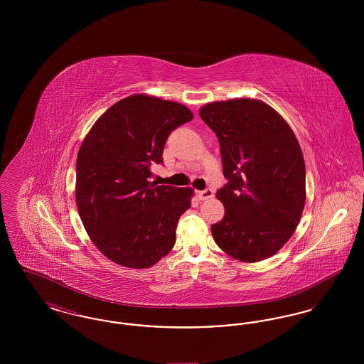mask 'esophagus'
I'll list each match as a JSON object with an SVG mask.
<instances>
[{
	"mask_svg": "<svg viewBox=\"0 0 364 364\" xmlns=\"http://www.w3.org/2000/svg\"><path fill=\"white\" fill-rule=\"evenodd\" d=\"M198 196H199V199H200V200H206V199H210V198H213V196H214V191L211 190V188L198 191Z\"/></svg>",
	"mask_w": 364,
	"mask_h": 364,
	"instance_id": "obj_1",
	"label": "esophagus"
}]
</instances>
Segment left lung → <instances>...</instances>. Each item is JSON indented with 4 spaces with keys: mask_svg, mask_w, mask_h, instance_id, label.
<instances>
[{
    "mask_svg": "<svg viewBox=\"0 0 364 364\" xmlns=\"http://www.w3.org/2000/svg\"><path fill=\"white\" fill-rule=\"evenodd\" d=\"M199 114L218 138L228 180L217 191L225 217L211 225L214 242L236 259H266L291 239L304 208L299 141L277 112L257 100L213 102Z\"/></svg>",
    "mask_w": 364,
    "mask_h": 364,
    "instance_id": "8db88e82",
    "label": "left lung"
}]
</instances>
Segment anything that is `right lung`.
Masks as SVG:
<instances>
[{
    "label": "right lung",
    "mask_w": 364,
    "mask_h": 364,
    "mask_svg": "<svg viewBox=\"0 0 364 364\" xmlns=\"http://www.w3.org/2000/svg\"><path fill=\"white\" fill-rule=\"evenodd\" d=\"M190 109L149 95H131L109 107L90 129L76 161V205L98 250L125 267L146 269L176 242L191 188L151 184V165L164 164V146Z\"/></svg>",
    "instance_id": "obj_1"
}]
</instances>
